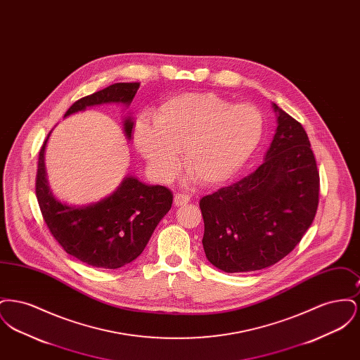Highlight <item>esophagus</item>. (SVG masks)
I'll return each instance as SVG.
<instances>
[{"label": "esophagus", "instance_id": "1", "mask_svg": "<svg viewBox=\"0 0 360 360\" xmlns=\"http://www.w3.org/2000/svg\"><path fill=\"white\" fill-rule=\"evenodd\" d=\"M188 201H190V197L186 194H182V193H178L174 197V205L175 206L186 205Z\"/></svg>", "mask_w": 360, "mask_h": 360}]
</instances>
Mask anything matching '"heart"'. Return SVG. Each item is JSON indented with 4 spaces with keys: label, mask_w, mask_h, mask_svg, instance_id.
Returning a JSON list of instances; mask_svg holds the SVG:
<instances>
[{
    "label": "heart",
    "mask_w": 360,
    "mask_h": 360,
    "mask_svg": "<svg viewBox=\"0 0 360 360\" xmlns=\"http://www.w3.org/2000/svg\"><path fill=\"white\" fill-rule=\"evenodd\" d=\"M264 117L252 103H233L214 93L172 97L156 110L154 125L139 122L135 143L158 179H170L184 166L197 181L216 186L229 181L257 150Z\"/></svg>",
    "instance_id": "obj_1"
}]
</instances>
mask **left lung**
Segmentation results:
<instances>
[{"mask_svg":"<svg viewBox=\"0 0 360 360\" xmlns=\"http://www.w3.org/2000/svg\"><path fill=\"white\" fill-rule=\"evenodd\" d=\"M278 127L264 162L201 198L202 245L225 273L270 267L301 241L319 206L320 175L304 127L273 103Z\"/></svg>","mask_w":360,"mask_h":360,"instance_id":"1","label":"left lung"}]
</instances>
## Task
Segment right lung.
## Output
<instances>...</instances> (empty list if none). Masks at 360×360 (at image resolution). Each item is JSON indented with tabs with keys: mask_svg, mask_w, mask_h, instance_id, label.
<instances>
[{
	"mask_svg": "<svg viewBox=\"0 0 360 360\" xmlns=\"http://www.w3.org/2000/svg\"><path fill=\"white\" fill-rule=\"evenodd\" d=\"M140 84H113L75 101L65 117L103 103H132ZM134 121L124 120L125 136H132ZM39 153L36 197L43 219L62 248L78 260L97 269H120L135 260L146 248L159 221L172 209V191L160 185H146L125 176L109 197L96 204L70 206L52 195L46 178L44 150Z\"/></svg>",
	"mask_w": 360,
	"mask_h": 360,
	"instance_id": "add662e5",
	"label": "right lung"
}]
</instances>
